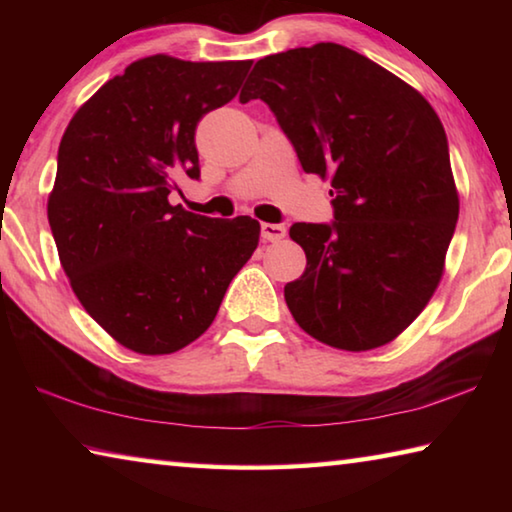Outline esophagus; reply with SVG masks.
<instances>
[{"mask_svg": "<svg viewBox=\"0 0 512 512\" xmlns=\"http://www.w3.org/2000/svg\"><path fill=\"white\" fill-rule=\"evenodd\" d=\"M287 237V228L280 223H262V239L264 241H282Z\"/></svg>", "mask_w": 512, "mask_h": 512, "instance_id": "1", "label": "esophagus"}]
</instances>
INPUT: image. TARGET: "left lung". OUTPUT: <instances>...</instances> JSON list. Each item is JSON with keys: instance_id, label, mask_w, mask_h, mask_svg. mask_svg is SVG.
I'll use <instances>...</instances> for the list:
<instances>
[{"instance_id": "1", "label": "left lung", "mask_w": 512, "mask_h": 512, "mask_svg": "<svg viewBox=\"0 0 512 512\" xmlns=\"http://www.w3.org/2000/svg\"><path fill=\"white\" fill-rule=\"evenodd\" d=\"M262 99L302 169L329 178L334 223H293L307 255L284 287L316 341L366 352L427 307L458 221L447 135L409 83L336 42L266 56L239 101Z\"/></svg>"}]
</instances>
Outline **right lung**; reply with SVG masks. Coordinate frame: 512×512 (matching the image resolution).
<instances>
[{
  "mask_svg": "<svg viewBox=\"0 0 512 512\" xmlns=\"http://www.w3.org/2000/svg\"><path fill=\"white\" fill-rule=\"evenodd\" d=\"M250 65L140 58L76 110L60 140L47 201L60 264L85 311L137 354L196 341L259 244L250 216L169 203L178 178L201 176L198 121L235 99Z\"/></svg>",
  "mask_w": 512,
  "mask_h": 512,
  "instance_id": "1",
  "label": "right lung"
}]
</instances>
